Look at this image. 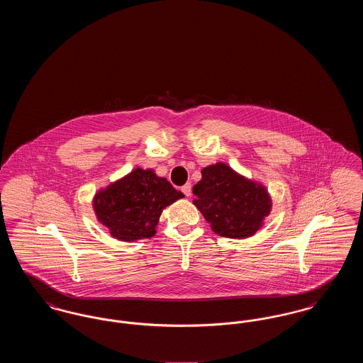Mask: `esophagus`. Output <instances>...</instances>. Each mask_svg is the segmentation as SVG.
Masks as SVG:
<instances>
[{"mask_svg": "<svg viewBox=\"0 0 363 363\" xmlns=\"http://www.w3.org/2000/svg\"><path fill=\"white\" fill-rule=\"evenodd\" d=\"M181 190H182V193H184L186 197H189L190 194H191V185H190V184H185V185L181 188Z\"/></svg>", "mask_w": 363, "mask_h": 363, "instance_id": "34e87169", "label": "esophagus"}]
</instances>
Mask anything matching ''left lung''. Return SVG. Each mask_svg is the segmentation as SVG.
I'll return each instance as SVG.
<instances>
[{
    "mask_svg": "<svg viewBox=\"0 0 363 363\" xmlns=\"http://www.w3.org/2000/svg\"><path fill=\"white\" fill-rule=\"evenodd\" d=\"M201 175L193 186V204L203 213L212 231L233 240L255 235L272 208L265 186L225 163L204 167Z\"/></svg>",
    "mask_w": 363,
    "mask_h": 363,
    "instance_id": "8db88e82",
    "label": "left lung"
}]
</instances>
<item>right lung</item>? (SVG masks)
Returning <instances> with one entry per match:
<instances>
[{"instance_id":"obj_1","label":"right lung","mask_w":363,"mask_h":363,"mask_svg":"<svg viewBox=\"0 0 363 363\" xmlns=\"http://www.w3.org/2000/svg\"><path fill=\"white\" fill-rule=\"evenodd\" d=\"M182 197L184 193L166 178L138 167L99 190L94 197V211L114 238L138 241L154 237L163 209Z\"/></svg>"}]
</instances>
